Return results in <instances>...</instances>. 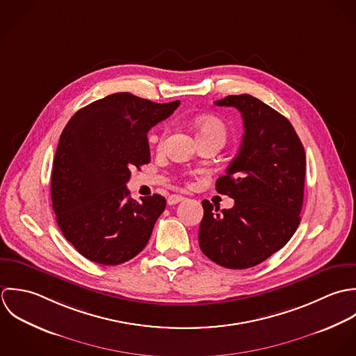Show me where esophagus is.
Instances as JSON below:
<instances>
[{
    "instance_id": "esophagus-1",
    "label": "esophagus",
    "mask_w": 356,
    "mask_h": 356,
    "mask_svg": "<svg viewBox=\"0 0 356 356\" xmlns=\"http://www.w3.org/2000/svg\"><path fill=\"white\" fill-rule=\"evenodd\" d=\"M184 200V197L181 195H177V194H172L168 197V205H176L179 202H181Z\"/></svg>"
}]
</instances>
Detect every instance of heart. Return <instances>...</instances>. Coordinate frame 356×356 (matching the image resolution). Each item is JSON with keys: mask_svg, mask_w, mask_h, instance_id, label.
Segmentation results:
<instances>
[{"mask_svg": "<svg viewBox=\"0 0 356 356\" xmlns=\"http://www.w3.org/2000/svg\"><path fill=\"white\" fill-rule=\"evenodd\" d=\"M197 131H198V138L200 139H218L221 142L225 140L227 136V128L225 124L217 118V117H202L197 121ZM165 139H166V132L158 142V148H163L165 145Z\"/></svg>", "mask_w": 356, "mask_h": 356, "instance_id": "obj_1", "label": "heart"}]
</instances>
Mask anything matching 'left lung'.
Wrapping results in <instances>:
<instances>
[{
  "instance_id": "1",
  "label": "left lung",
  "mask_w": 356,
  "mask_h": 356,
  "mask_svg": "<svg viewBox=\"0 0 356 356\" xmlns=\"http://www.w3.org/2000/svg\"><path fill=\"white\" fill-rule=\"evenodd\" d=\"M242 114L241 148L224 176L216 181L220 194L234 200L220 211L204 200L198 241L216 264L243 270L282 249L300 224L304 198L305 151L282 114L250 95L214 102Z\"/></svg>"
}]
</instances>
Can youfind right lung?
<instances>
[{"instance_id": "right-lung-1", "label": "right lung", "mask_w": 356, "mask_h": 356, "mask_svg": "<svg viewBox=\"0 0 356 356\" xmlns=\"http://www.w3.org/2000/svg\"><path fill=\"white\" fill-rule=\"evenodd\" d=\"M179 104L120 92L78 110L63 129L52 168V207L65 238L88 260L122 264L147 245L166 200L154 194L136 202L127 183L132 168L149 162L148 131Z\"/></svg>"}]
</instances>
